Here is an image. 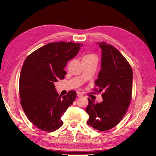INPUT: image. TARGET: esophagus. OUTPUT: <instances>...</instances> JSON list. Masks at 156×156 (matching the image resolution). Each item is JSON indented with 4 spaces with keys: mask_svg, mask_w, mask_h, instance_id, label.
I'll return each mask as SVG.
<instances>
[{
    "mask_svg": "<svg viewBox=\"0 0 156 156\" xmlns=\"http://www.w3.org/2000/svg\"><path fill=\"white\" fill-rule=\"evenodd\" d=\"M77 96L78 97H81V96H83V94L81 93V92L77 91Z\"/></svg>",
    "mask_w": 156,
    "mask_h": 156,
    "instance_id": "34e87169",
    "label": "esophagus"
}]
</instances>
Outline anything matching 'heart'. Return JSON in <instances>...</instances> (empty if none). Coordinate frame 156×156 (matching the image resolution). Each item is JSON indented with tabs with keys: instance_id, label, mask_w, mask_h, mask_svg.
Masks as SVG:
<instances>
[{
	"instance_id": "heart-1",
	"label": "heart",
	"mask_w": 156,
	"mask_h": 156,
	"mask_svg": "<svg viewBox=\"0 0 156 156\" xmlns=\"http://www.w3.org/2000/svg\"><path fill=\"white\" fill-rule=\"evenodd\" d=\"M93 55H91V54H87V55H84V56H83V58H87V57H89V56H92Z\"/></svg>"
}]
</instances>
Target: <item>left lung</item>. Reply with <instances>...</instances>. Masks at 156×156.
Here are the masks:
<instances>
[{
  "mask_svg": "<svg viewBox=\"0 0 156 156\" xmlns=\"http://www.w3.org/2000/svg\"><path fill=\"white\" fill-rule=\"evenodd\" d=\"M102 50L101 65L94 90L101 92L103 101L95 103L90 98L86 112L88 126L99 131L116 126L127 111L131 100L133 70L120 51L112 45L99 43Z\"/></svg>",
  "mask_w": 156,
  "mask_h": 156,
  "instance_id": "1",
  "label": "left lung"
}]
</instances>
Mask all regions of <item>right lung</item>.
<instances>
[{"label": "right lung", "instance_id": "obj_1", "mask_svg": "<svg viewBox=\"0 0 156 156\" xmlns=\"http://www.w3.org/2000/svg\"><path fill=\"white\" fill-rule=\"evenodd\" d=\"M83 44L53 42L34 51L23 63L20 77V103L26 116L37 128L52 132L62 126L60 117L76 98L74 90L61 97L54 83L63 79L64 68Z\"/></svg>", "mask_w": 156, "mask_h": 156}]
</instances>
